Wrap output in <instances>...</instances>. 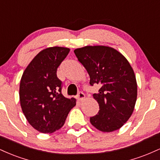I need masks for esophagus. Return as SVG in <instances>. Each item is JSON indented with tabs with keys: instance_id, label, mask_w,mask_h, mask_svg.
I'll return each mask as SVG.
<instances>
[{
	"instance_id": "esophagus-1",
	"label": "esophagus",
	"mask_w": 160,
	"mask_h": 160,
	"mask_svg": "<svg viewBox=\"0 0 160 160\" xmlns=\"http://www.w3.org/2000/svg\"><path fill=\"white\" fill-rule=\"evenodd\" d=\"M85 98H86V95H85V94H84L83 92H80L78 93V100L82 101V100H83V99H85Z\"/></svg>"
}]
</instances>
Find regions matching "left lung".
I'll list each match as a JSON object with an SVG mask.
<instances>
[{"label": "left lung", "instance_id": "1", "mask_svg": "<svg viewBox=\"0 0 160 160\" xmlns=\"http://www.w3.org/2000/svg\"><path fill=\"white\" fill-rule=\"evenodd\" d=\"M78 61L90 78L89 83L101 86L93 98L99 104L90 122L99 131L119 129L132 114L137 100L135 73L123 55L107 46H86L74 49Z\"/></svg>", "mask_w": 160, "mask_h": 160}]
</instances>
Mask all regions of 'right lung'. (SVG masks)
<instances>
[{
    "mask_svg": "<svg viewBox=\"0 0 160 160\" xmlns=\"http://www.w3.org/2000/svg\"><path fill=\"white\" fill-rule=\"evenodd\" d=\"M70 52L67 47H52L41 50L24 71L19 86V100L28 122L38 132L52 133L65 124L76 105L74 98L62 94L57 68Z\"/></svg>",
    "mask_w": 160,
    "mask_h": 160,
    "instance_id": "1",
    "label": "right lung"
}]
</instances>
